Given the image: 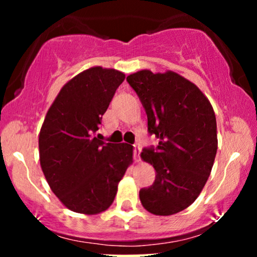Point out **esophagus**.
I'll return each instance as SVG.
<instances>
[{
	"instance_id": "1",
	"label": "esophagus",
	"mask_w": 257,
	"mask_h": 257,
	"mask_svg": "<svg viewBox=\"0 0 257 257\" xmlns=\"http://www.w3.org/2000/svg\"><path fill=\"white\" fill-rule=\"evenodd\" d=\"M140 152H141V145L140 144H135L134 145V157L137 162H140Z\"/></svg>"
}]
</instances>
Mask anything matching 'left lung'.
<instances>
[{"mask_svg": "<svg viewBox=\"0 0 257 257\" xmlns=\"http://www.w3.org/2000/svg\"><path fill=\"white\" fill-rule=\"evenodd\" d=\"M147 114L156 149L141 158L153 166L156 180L141 188V204L153 215L168 216L188 208L202 192L217 151L216 117L202 90L179 73L141 70L126 77Z\"/></svg>", "mask_w": 257, "mask_h": 257, "instance_id": "1", "label": "left lung"}]
</instances>
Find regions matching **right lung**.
I'll list each match as a JSON object with an SVG mask.
<instances>
[{
    "mask_svg": "<svg viewBox=\"0 0 257 257\" xmlns=\"http://www.w3.org/2000/svg\"><path fill=\"white\" fill-rule=\"evenodd\" d=\"M125 75L94 66L61 88L38 137L40 163L47 182L75 213L95 215L112 204L119 181L133 163V146L95 137Z\"/></svg>",
    "mask_w": 257,
    "mask_h": 257,
    "instance_id": "1",
    "label": "right lung"
}]
</instances>
